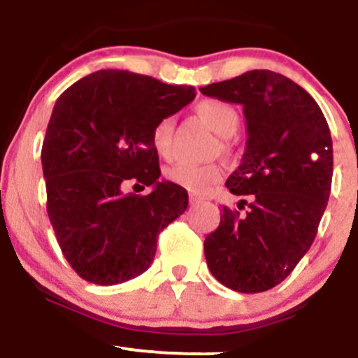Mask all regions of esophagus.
Listing matches in <instances>:
<instances>
[{"instance_id":"34e87169","label":"esophagus","mask_w":358,"mask_h":358,"mask_svg":"<svg viewBox=\"0 0 358 358\" xmlns=\"http://www.w3.org/2000/svg\"><path fill=\"white\" fill-rule=\"evenodd\" d=\"M189 203H191L192 206L199 204V203H203V197H199V196H196V194H191V196H189Z\"/></svg>"}]
</instances>
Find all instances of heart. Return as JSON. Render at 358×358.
Wrapping results in <instances>:
<instances>
[{
  "mask_svg": "<svg viewBox=\"0 0 358 358\" xmlns=\"http://www.w3.org/2000/svg\"><path fill=\"white\" fill-rule=\"evenodd\" d=\"M196 112L213 132L221 137H233L239 130V113L233 105L222 100H203L196 105ZM174 119L164 117L152 129V145L155 152L162 157L171 154V136ZM222 178V171L216 164H191L178 162L166 171V179L176 186L186 189L192 194H203Z\"/></svg>",
  "mask_w": 358,
  "mask_h": 358,
  "instance_id": "1",
  "label": "heart"
}]
</instances>
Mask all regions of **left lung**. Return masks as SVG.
Here are the masks:
<instances>
[{
	"label": "left lung",
	"instance_id": "8db88e82",
	"mask_svg": "<svg viewBox=\"0 0 358 358\" xmlns=\"http://www.w3.org/2000/svg\"><path fill=\"white\" fill-rule=\"evenodd\" d=\"M199 90L243 105L248 132L241 164L226 180L243 199L238 209L222 208L220 226L206 236V262L234 292H266L295 270L317 236L334 174L329 124L308 92L270 70Z\"/></svg>",
	"mask_w": 358,
	"mask_h": 358
}]
</instances>
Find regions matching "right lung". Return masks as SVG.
Returning <instances> with one entry per match:
<instances>
[{
    "label": "right lung",
    "instance_id": "add662e5",
    "mask_svg": "<svg viewBox=\"0 0 358 358\" xmlns=\"http://www.w3.org/2000/svg\"><path fill=\"white\" fill-rule=\"evenodd\" d=\"M194 96V87L127 70H99L58 96L41 147L46 211L80 278L107 287L142 275L159 233L187 209L186 189L159 180L150 136ZM129 180L153 192L124 195Z\"/></svg>",
    "mask_w": 358,
    "mask_h": 358
}]
</instances>
